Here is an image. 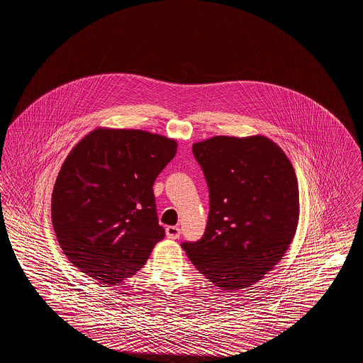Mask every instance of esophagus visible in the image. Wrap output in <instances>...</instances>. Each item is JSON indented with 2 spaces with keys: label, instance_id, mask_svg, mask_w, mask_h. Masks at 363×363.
Segmentation results:
<instances>
[{
  "label": "esophagus",
  "instance_id": "34e87169",
  "mask_svg": "<svg viewBox=\"0 0 363 363\" xmlns=\"http://www.w3.org/2000/svg\"><path fill=\"white\" fill-rule=\"evenodd\" d=\"M166 235H167V238H170V240H178L179 235H181V228L177 227V225H169V227L166 228Z\"/></svg>",
  "mask_w": 363,
  "mask_h": 363
}]
</instances>
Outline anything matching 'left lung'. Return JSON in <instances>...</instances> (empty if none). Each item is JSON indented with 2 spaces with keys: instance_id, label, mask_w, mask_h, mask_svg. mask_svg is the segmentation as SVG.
I'll return each instance as SVG.
<instances>
[{
  "instance_id": "obj_1",
  "label": "left lung",
  "mask_w": 363,
  "mask_h": 363,
  "mask_svg": "<svg viewBox=\"0 0 363 363\" xmlns=\"http://www.w3.org/2000/svg\"><path fill=\"white\" fill-rule=\"evenodd\" d=\"M191 151L207 181L209 212L204 235L181 246L223 291L249 287L277 265L295 235L299 190L293 164L264 136H216Z\"/></svg>"
}]
</instances>
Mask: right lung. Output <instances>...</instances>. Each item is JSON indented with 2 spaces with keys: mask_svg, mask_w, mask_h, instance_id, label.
Wrapping results in <instances>:
<instances>
[{
  "mask_svg": "<svg viewBox=\"0 0 363 363\" xmlns=\"http://www.w3.org/2000/svg\"><path fill=\"white\" fill-rule=\"evenodd\" d=\"M177 143L144 130L96 129L65 159L52 197V222L70 262L102 284L135 275L164 238L154 182Z\"/></svg>",
  "mask_w": 363,
  "mask_h": 363,
  "instance_id": "right-lung-1",
  "label": "right lung"
}]
</instances>
